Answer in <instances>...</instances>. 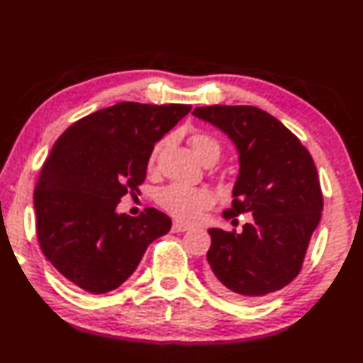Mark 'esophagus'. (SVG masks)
Here are the masks:
<instances>
[{"label":"esophagus","mask_w":363,"mask_h":363,"mask_svg":"<svg viewBox=\"0 0 363 363\" xmlns=\"http://www.w3.org/2000/svg\"><path fill=\"white\" fill-rule=\"evenodd\" d=\"M188 229V226L186 225H183V223H179V222H174L172 223V233H184Z\"/></svg>","instance_id":"esophagus-1"}]
</instances>
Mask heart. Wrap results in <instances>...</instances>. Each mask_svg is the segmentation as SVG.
Masks as SVG:
<instances>
[{
    "instance_id": "obj_1",
    "label": "heart",
    "mask_w": 363,
    "mask_h": 363,
    "mask_svg": "<svg viewBox=\"0 0 363 363\" xmlns=\"http://www.w3.org/2000/svg\"><path fill=\"white\" fill-rule=\"evenodd\" d=\"M189 141L194 152L197 154L203 163L211 160L217 162L220 154H222V146H220L218 140L208 134V132H196V134L191 135ZM164 143L166 140L158 141V143L154 145L151 154H149V172H154L157 169L158 157H160ZM155 200L158 206L164 209L167 214L177 220H182V222H196V220L201 217L203 212L216 205V196L209 189L189 188L179 183L167 184V186L158 189L155 194Z\"/></svg>"
}]
</instances>
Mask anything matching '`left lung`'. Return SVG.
<instances>
[{
    "instance_id": "obj_1",
    "label": "left lung",
    "mask_w": 363,
    "mask_h": 363,
    "mask_svg": "<svg viewBox=\"0 0 363 363\" xmlns=\"http://www.w3.org/2000/svg\"><path fill=\"white\" fill-rule=\"evenodd\" d=\"M192 113L237 146L240 172L225 218L252 214L242 234L209 229L208 284L220 296L254 302L302 269L323 209L315 164L293 132L254 106H201Z\"/></svg>"
}]
</instances>
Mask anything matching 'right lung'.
Segmentation results:
<instances>
[{
	"instance_id": "obj_1",
	"label": "right lung",
	"mask_w": 363,
	"mask_h": 363,
	"mask_svg": "<svg viewBox=\"0 0 363 363\" xmlns=\"http://www.w3.org/2000/svg\"><path fill=\"white\" fill-rule=\"evenodd\" d=\"M191 104L123 101L70 125L44 162L33 192L37 237L57 271L91 294L126 281L171 218L154 208L117 214L120 199L138 192L154 145Z\"/></svg>"
}]
</instances>
